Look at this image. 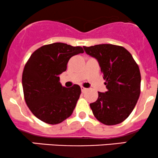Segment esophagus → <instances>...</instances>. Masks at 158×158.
I'll return each mask as SVG.
<instances>
[{"instance_id":"34e87169","label":"esophagus","mask_w":158,"mask_h":158,"mask_svg":"<svg viewBox=\"0 0 158 158\" xmlns=\"http://www.w3.org/2000/svg\"><path fill=\"white\" fill-rule=\"evenodd\" d=\"M81 92H82V93H85V92L86 91V90H88V89H87V88H84V87H82V86H81Z\"/></svg>"}]
</instances>
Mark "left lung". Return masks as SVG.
<instances>
[{"mask_svg":"<svg viewBox=\"0 0 158 158\" xmlns=\"http://www.w3.org/2000/svg\"><path fill=\"white\" fill-rule=\"evenodd\" d=\"M83 48L97 60L108 89L105 93L98 92L97 100L90 104L94 117L107 126L123 122L134 110L140 94L138 65L123 47L103 44Z\"/></svg>","mask_w":158,"mask_h":158,"instance_id":"obj_1","label":"left lung"}]
</instances>
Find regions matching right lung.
Returning a JSON list of instances; mask_svg holds the SVG:
<instances>
[{
	"label": "right lung",
	"mask_w": 158,
	"mask_h": 158,
	"mask_svg": "<svg viewBox=\"0 0 158 158\" xmlns=\"http://www.w3.org/2000/svg\"><path fill=\"white\" fill-rule=\"evenodd\" d=\"M83 52L81 47L53 43L36 50L27 61L22 75L23 95L28 108L40 120L59 124L73 113L81 88L78 85L62 86L59 75L67 70L72 56Z\"/></svg>",
	"instance_id": "add662e5"
}]
</instances>
